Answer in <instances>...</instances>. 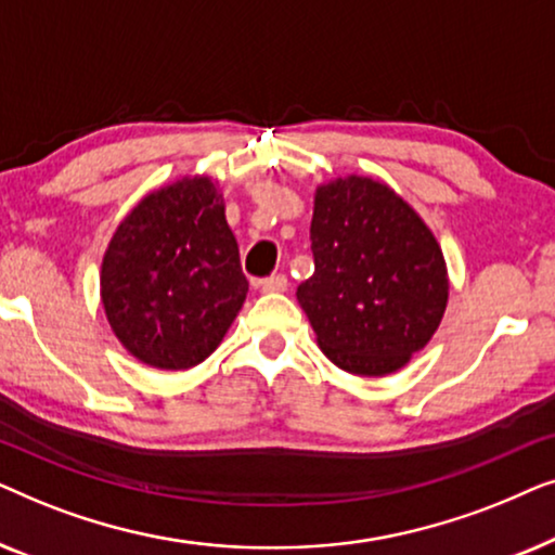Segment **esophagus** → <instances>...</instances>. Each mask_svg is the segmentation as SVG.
Returning <instances> with one entry per match:
<instances>
[{
  "instance_id": "esophagus-1",
  "label": "esophagus",
  "mask_w": 555,
  "mask_h": 555,
  "mask_svg": "<svg viewBox=\"0 0 555 555\" xmlns=\"http://www.w3.org/2000/svg\"><path fill=\"white\" fill-rule=\"evenodd\" d=\"M257 287H260L262 293H283V291H287V278L275 272V275L262 278L260 283H257Z\"/></svg>"
}]
</instances>
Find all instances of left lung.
Segmentation results:
<instances>
[{"label":"left lung","mask_w":555,"mask_h":555,"mask_svg":"<svg viewBox=\"0 0 555 555\" xmlns=\"http://www.w3.org/2000/svg\"><path fill=\"white\" fill-rule=\"evenodd\" d=\"M310 249L298 302L338 369L384 376L429 344L450 291L444 257L389 186L348 177L318 189Z\"/></svg>","instance_id":"obj_1"}]
</instances>
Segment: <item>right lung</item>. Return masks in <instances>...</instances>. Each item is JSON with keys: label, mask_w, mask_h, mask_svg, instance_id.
<instances>
[{"label": "right lung", "mask_w": 555, "mask_h": 555, "mask_svg": "<svg viewBox=\"0 0 555 555\" xmlns=\"http://www.w3.org/2000/svg\"><path fill=\"white\" fill-rule=\"evenodd\" d=\"M101 295L135 359L192 369L219 346L247 298L237 240L209 179L149 194L113 234Z\"/></svg>", "instance_id": "right-lung-1"}]
</instances>
